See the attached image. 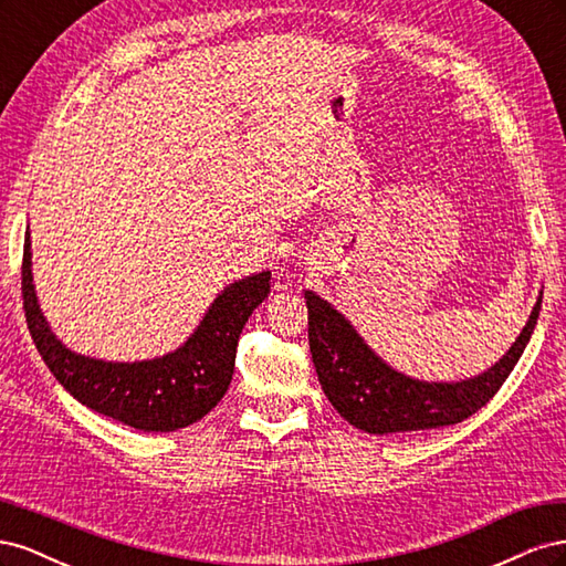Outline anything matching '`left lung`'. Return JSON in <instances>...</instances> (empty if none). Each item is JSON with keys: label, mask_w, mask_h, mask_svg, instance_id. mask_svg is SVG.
I'll return each mask as SVG.
<instances>
[{"label": "left lung", "mask_w": 566, "mask_h": 566, "mask_svg": "<svg viewBox=\"0 0 566 566\" xmlns=\"http://www.w3.org/2000/svg\"><path fill=\"white\" fill-rule=\"evenodd\" d=\"M304 297L310 310V349L325 397L342 418L368 434L437 430L476 413L520 361L543 302L538 293L520 337L489 370L458 382H427L382 361L328 300L312 290Z\"/></svg>", "instance_id": "obj_1"}]
</instances>
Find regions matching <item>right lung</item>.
<instances>
[{
    "label": "right lung",
    "instance_id": "right-lung-1",
    "mask_svg": "<svg viewBox=\"0 0 566 566\" xmlns=\"http://www.w3.org/2000/svg\"><path fill=\"white\" fill-rule=\"evenodd\" d=\"M271 293V271L229 283L181 347L144 361H104L67 349L51 331L32 283L30 227L23 243V306L35 347L63 389L96 413L142 432H175L205 418L224 397L238 337Z\"/></svg>",
    "mask_w": 566,
    "mask_h": 566
}]
</instances>
